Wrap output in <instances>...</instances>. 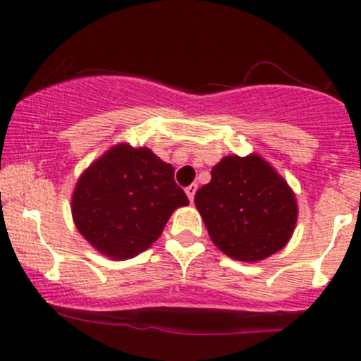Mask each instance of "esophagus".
<instances>
[{"label":"esophagus","instance_id":"1","mask_svg":"<svg viewBox=\"0 0 361 361\" xmlns=\"http://www.w3.org/2000/svg\"><path fill=\"white\" fill-rule=\"evenodd\" d=\"M185 192H187L188 199H190V202H192V201H194V195H195V192H197V185H195V183L188 185V187L185 188Z\"/></svg>","mask_w":361,"mask_h":361}]
</instances>
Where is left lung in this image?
Here are the masks:
<instances>
[{
  "instance_id": "1",
  "label": "left lung",
  "mask_w": 361,
  "mask_h": 361,
  "mask_svg": "<svg viewBox=\"0 0 361 361\" xmlns=\"http://www.w3.org/2000/svg\"><path fill=\"white\" fill-rule=\"evenodd\" d=\"M194 202L213 245L241 262L265 260L285 248L298 218L292 187L258 154L221 159Z\"/></svg>"
}]
</instances>
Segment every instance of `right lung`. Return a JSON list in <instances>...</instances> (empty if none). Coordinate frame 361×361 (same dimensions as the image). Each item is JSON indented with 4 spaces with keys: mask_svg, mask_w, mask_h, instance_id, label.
I'll use <instances>...</instances> for the list:
<instances>
[{
    "mask_svg": "<svg viewBox=\"0 0 361 361\" xmlns=\"http://www.w3.org/2000/svg\"><path fill=\"white\" fill-rule=\"evenodd\" d=\"M188 206L174 167L150 148L118 143L94 160L75 185V227L94 250L127 260L148 250L178 207Z\"/></svg>",
    "mask_w": 361,
    "mask_h": 361,
    "instance_id": "right-lung-1",
    "label": "right lung"
}]
</instances>
